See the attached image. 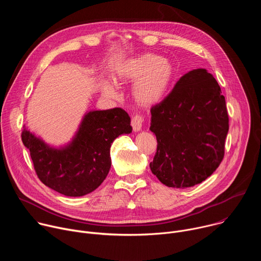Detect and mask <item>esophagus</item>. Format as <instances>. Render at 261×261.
Masks as SVG:
<instances>
[{
	"label": "esophagus",
	"instance_id": "obj_1",
	"mask_svg": "<svg viewBox=\"0 0 261 261\" xmlns=\"http://www.w3.org/2000/svg\"><path fill=\"white\" fill-rule=\"evenodd\" d=\"M143 123H144L143 117H141V116H139V115H136L135 117H133V119H132V121H131V125H132L133 130H134V131H139V130H141Z\"/></svg>",
	"mask_w": 261,
	"mask_h": 261
}]
</instances>
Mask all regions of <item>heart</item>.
<instances>
[{
	"mask_svg": "<svg viewBox=\"0 0 261 261\" xmlns=\"http://www.w3.org/2000/svg\"><path fill=\"white\" fill-rule=\"evenodd\" d=\"M173 76V67L166 59L153 54H144L129 59L118 66L115 73L117 84L135 83L133 96L142 106H152L165 95ZM103 93L114 97L117 90L109 84L104 85Z\"/></svg>",
	"mask_w": 261,
	"mask_h": 261,
	"instance_id": "b5f03b06",
	"label": "heart"
}]
</instances>
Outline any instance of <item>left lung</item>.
Masks as SVG:
<instances>
[{
    "instance_id": "8db88e82",
    "label": "left lung",
    "mask_w": 261,
    "mask_h": 261,
    "mask_svg": "<svg viewBox=\"0 0 261 261\" xmlns=\"http://www.w3.org/2000/svg\"><path fill=\"white\" fill-rule=\"evenodd\" d=\"M151 114L150 129L158 144L150 167L162 184L192 187L218 168L229 119L225 97L205 69L186 73Z\"/></svg>"
}]
</instances>
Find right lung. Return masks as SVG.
<instances>
[{
  "instance_id": "1",
  "label": "right lung",
  "mask_w": 261,
  "mask_h": 261,
  "mask_svg": "<svg viewBox=\"0 0 261 261\" xmlns=\"http://www.w3.org/2000/svg\"><path fill=\"white\" fill-rule=\"evenodd\" d=\"M132 131L130 117L120 107L88 113L73 141L62 150L49 147L25 128L21 140L30 150L39 179L66 196H83L97 189L111 166L110 146Z\"/></svg>"
}]
</instances>
